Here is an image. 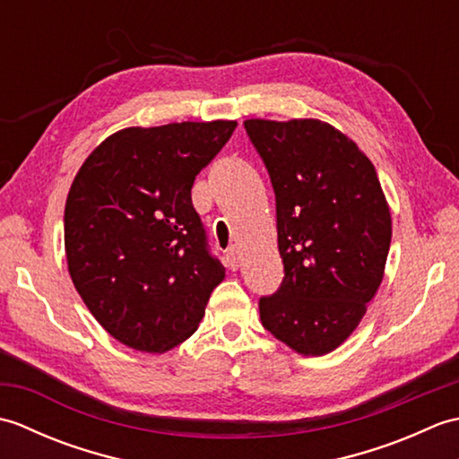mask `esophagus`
Here are the masks:
<instances>
[{
    "label": "esophagus",
    "mask_w": 459,
    "mask_h": 459,
    "mask_svg": "<svg viewBox=\"0 0 459 459\" xmlns=\"http://www.w3.org/2000/svg\"><path fill=\"white\" fill-rule=\"evenodd\" d=\"M224 258H227V266L230 270H237L240 266V255L235 245H230L227 250H224Z\"/></svg>",
    "instance_id": "esophagus-1"
}]
</instances>
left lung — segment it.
I'll use <instances>...</instances> for the list:
<instances>
[{"label":"left lung","instance_id":"left-lung-1","mask_svg":"<svg viewBox=\"0 0 459 459\" xmlns=\"http://www.w3.org/2000/svg\"><path fill=\"white\" fill-rule=\"evenodd\" d=\"M276 195L284 280L260 298V319L301 355H325L353 333L383 281L391 211L375 165L319 120H247Z\"/></svg>","mask_w":459,"mask_h":459}]
</instances>
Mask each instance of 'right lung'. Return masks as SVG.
I'll list each match as a JSON object with an SVG mask.
<instances>
[{
  "mask_svg": "<svg viewBox=\"0 0 459 459\" xmlns=\"http://www.w3.org/2000/svg\"><path fill=\"white\" fill-rule=\"evenodd\" d=\"M237 122L126 128L96 148L68 191V274L120 343L163 353L199 327L224 266L191 201L197 173Z\"/></svg>",
  "mask_w": 459,
  "mask_h": 459,
  "instance_id": "add662e5",
  "label": "right lung"
}]
</instances>
